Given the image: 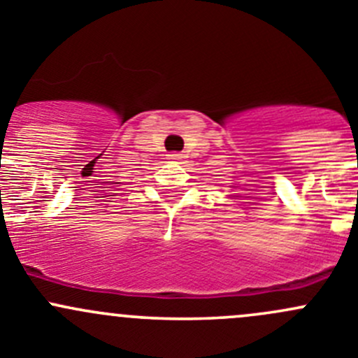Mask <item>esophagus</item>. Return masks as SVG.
Segmentation results:
<instances>
[{"label": "esophagus", "instance_id": "obj_1", "mask_svg": "<svg viewBox=\"0 0 358 358\" xmlns=\"http://www.w3.org/2000/svg\"><path fill=\"white\" fill-rule=\"evenodd\" d=\"M169 157L175 159V161H182V159H185V154H169Z\"/></svg>", "mask_w": 358, "mask_h": 358}]
</instances>
